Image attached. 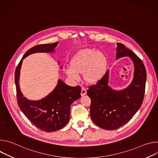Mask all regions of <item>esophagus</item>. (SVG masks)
<instances>
[{
    "mask_svg": "<svg viewBox=\"0 0 158 158\" xmlns=\"http://www.w3.org/2000/svg\"><path fill=\"white\" fill-rule=\"evenodd\" d=\"M86 89L84 87H82V89H81V96H84L85 94H86Z\"/></svg>",
    "mask_w": 158,
    "mask_h": 158,
    "instance_id": "obj_1",
    "label": "esophagus"
}]
</instances>
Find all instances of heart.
<instances>
[{
  "instance_id": "b5f03b06",
  "label": "heart",
  "mask_w": 158,
  "mask_h": 158,
  "mask_svg": "<svg viewBox=\"0 0 158 158\" xmlns=\"http://www.w3.org/2000/svg\"><path fill=\"white\" fill-rule=\"evenodd\" d=\"M71 64L65 73L69 77L78 80V73L84 74L85 80L90 84L99 81L106 71L107 60L105 56L100 51L85 49L79 51L73 57Z\"/></svg>"
}]
</instances>
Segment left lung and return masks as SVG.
Returning a JSON list of instances; mask_svg holds the SVG:
<instances>
[{"mask_svg": "<svg viewBox=\"0 0 158 158\" xmlns=\"http://www.w3.org/2000/svg\"><path fill=\"white\" fill-rule=\"evenodd\" d=\"M117 59L129 56L134 62L131 84L123 91H114L108 85L107 71L87 91L91 100L90 114L93 121L107 130L118 129L129 122L141 106L145 93L146 71L141 59L124 44L117 43Z\"/></svg>", "mask_w": 158, "mask_h": 158, "instance_id": "1", "label": "left lung"}]
</instances>
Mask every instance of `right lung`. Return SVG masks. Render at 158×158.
I'll return each mask as SVG.
<instances>
[{"instance_id":"obj_1","label":"right lung","mask_w":158,"mask_h":158,"mask_svg":"<svg viewBox=\"0 0 158 158\" xmlns=\"http://www.w3.org/2000/svg\"><path fill=\"white\" fill-rule=\"evenodd\" d=\"M58 42L40 44L29 49L22 57L15 71L17 100L18 105L29 120L40 130L52 132L63 128L69 121L71 106L81 98L79 85H67L61 80L58 81L54 91L46 98L37 101H30L23 96L20 91L19 79L22 60L35 52H54Z\"/></svg>"}]
</instances>
